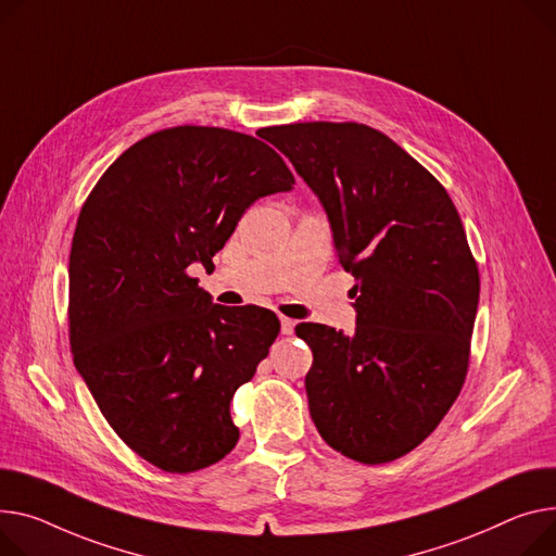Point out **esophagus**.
Returning <instances> with one entry per match:
<instances>
[{
    "mask_svg": "<svg viewBox=\"0 0 556 556\" xmlns=\"http://www.w3.org/2000/svg\"><path fill=\"white\" fill-rule=\"evenodd\" d=\"M279 321H281V332H283V336H292V330H294V324H298V321H294V319H290V317H279Z\"/></svg>",
    "mask_w": 556,
    "mask_h": 556,
    "instance_id": "esophagus-1",
    "label": "esophagus"
}]
</instances>
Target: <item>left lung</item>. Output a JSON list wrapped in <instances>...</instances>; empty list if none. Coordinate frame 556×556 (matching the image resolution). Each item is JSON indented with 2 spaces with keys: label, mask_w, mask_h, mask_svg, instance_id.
<instances>
[{
  "label": "left lung",
  "mask_w": 556,
  "mask_h": 556,
  "mask_svg": "<svg viewBox=\"0 0 556 556\" xmlns=\"http://www.w3.org/2000/svg\"><path fill=\"white\" fill-rule=\"evenodd\" d=\"M321 201L355 277V332L300 324L313 349L311 418L364 465L416 450L456 402L469 366L478 266L447 190L400 144L359 123L268 127Z\"/></svg>",
  "instance_id": "1"
}]
</instances>
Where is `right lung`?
Here are the masks:
<instances>
[{
  "label": "right lung",
  "mask_w": 556,
  "mask_h": 556,
  "mask_svg": "<svg viewBox=\"0 0 556 556\" xmlns=\"http://www.w3.org/2000/svg\"><path fill=\"white\" fill-rule=\"evenodd\" d=\"M292 185L270 144L182 125L131 144L80 210L73 362L111 429L163 471L190 473L235 450L232 395L279 336L273 311L212 304L188 268H210L243 212Z\"/></svg>",
  "instance_id": "obj_1"
}]
</instances>
